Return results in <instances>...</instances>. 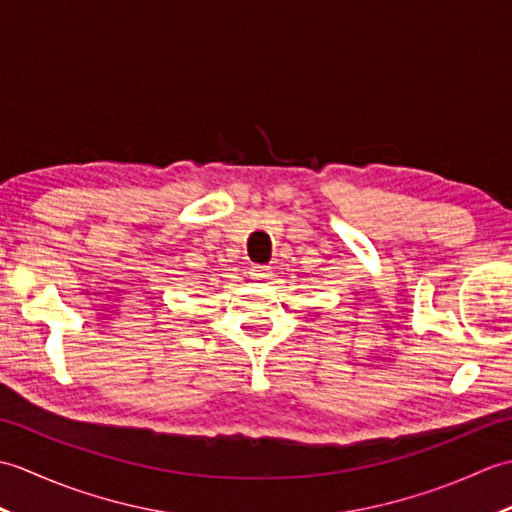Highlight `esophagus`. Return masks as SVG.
I'll list each match as a JSON object with an SVG mask.
<instances>
[{
	"label": "esophagus",
	"mask_w": 512,
	"mask_h": 512,
	"mask_svg": "<svg viewBox=\"0 0 512 512\" xmlns=\"http://www.w3.org/2000/svg\"><path fill=\"white\" fill-rule=\"evenodd\" d=\"M248 275L253 277V279H266V277H270V266H266V264L250 266L248 268Z\"/></svg>",
	"instance_id": "34e87169"
}]
</instances>
